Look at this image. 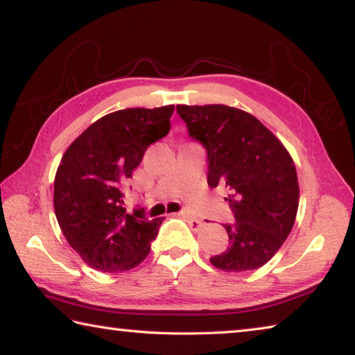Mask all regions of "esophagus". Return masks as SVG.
Segmentation results:
<instances>
[{
	"label": "esophagus",
	"instance_id": "esophagus-1",
	"mask_svg": "<svg viewBox=\"0 0 355 355\" xmlns=\"http://www.w3.org/2000/svg\"><path fill=\"white\" fill-rule=\"evenodd\" d=\"M182 218H183L186 222H188L192 230L197 232V230H200V228L203 227V220L194 218V216H191L189 213H182Z\"/></svg>",
	"mask_w": 355,
	"mask_h": 355
}]
</instances>
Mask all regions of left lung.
<instances>
[{"instance_id": "left-lung-1", "label": "left lung", "mask_w": 355, "mask_h": 355, "mask_svg": "<svg viewBox=\"0 0 355 355\" xmlns=\"http://www.w3.org/2000/svg\"><path fill=\"white\" fill-rule=\"evenodd\" d=\"M191 137L208 153V186H225L235 224L228 248L209 258L225 272L261 268L291 233L299 183L291 155L255 116L225 105H177Z\"/></svg>"}]
</instances>
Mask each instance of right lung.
<instances>
[{
  "label": "right lung",
  "instance_id": "obj_1",
  "mask_svg": "<svg viewBox=\"0 0 355 355\" xmlns=\"http://www.w3.org/2000/svg\"><path fill=\"white\" fill-rule=\"evenodd\" d=\"M173 105L128 107L87 127L62 155L55 177V213L65 239L101 272L130 271L146 260L164 218L123 208L120 186L150 144L171 130Z\"/></svg>",
  "mask_w": 355,
  "mask_h": 355
}]
</instances>
